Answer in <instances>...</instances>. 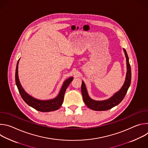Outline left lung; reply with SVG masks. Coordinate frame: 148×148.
Listing matches in <instances>:
<instances>
[{"mask_svg": "<svg viewBox=\"0 0 148 148\" xmlns=\"http://www.w3.org/2000/svg\"><path fill=\"white\" fill-rule=\"evenodd\" d=\"M125 57L126 58V66H127V72H126V79L121 89L115 93L111 98L104 101H95L90 98L88 95L85 84L82 81L81 92L84 103L87 106L95 111H107L111 109L116 105H118L124 98L128 90L131 85V69L129 62V58L125 49H123Z\"/></svg>", "mask_w": 148, "mask_h": 148, "instance_id": "obj_1", "label": "left lung"}]
</instances>
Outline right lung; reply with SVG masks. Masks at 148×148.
<instances>
[{
	"label": "right lung",
	"instance_id": "1",
	"mask_svg": "<svg viewBox=\"0 0 148 148\" xmlns=\"http://www.w3.org/2000/svg\"><path fill=\"white\" fill-rule=\"evenodd\" d=\"M18 61L17 63L15 73L16 84L17 87L18 92L24 101L27 104H28L29 106L40 112H50L59 109L63 102V100H64V96L66 90L69 84L73 81V77H70L64 81L59 92V94L56 98L53 99L46 101L38 100L33 98L32 97L27 94L23 90L22 86H21L18 77Z\"/></svg>",
	"mask_w": 148,
	"mask_h": 148
}]
</instances>
